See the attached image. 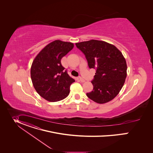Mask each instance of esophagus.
Wrapping results in <instances>:
<instances>
[{
	"label": "esophagus",
	"instance_id": "obj_1",
	"mask_svg": "<svg viewBox=\"0 0 153 153\" xmlns=\"http://www.w3.org/2000/svg\"><path fill=\"white\" fill-rule=\"evenodd\" d=\"M78 79H79V81H81V82H85V81L84 79H82L81 77H79V78H78Z\"/></svg>",
	"mask_w": 153,
	"mask_h": 153
}]
</instances>
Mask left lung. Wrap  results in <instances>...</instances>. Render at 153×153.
I'll list each match as a JSON object with an SVG mask.
<instances>
[{"mask_svg": "<svg viewBox=\"0 0 153 153\" xmlns=\"http://www.w3.org/2000/svg\"><path fill=\"white\" fill-rule=\"evenodd\" d=\"M85 55L89 68L96 69L88 97L98 104L112 100L123 87L127 66L121 52L114 45L92 39L75 44Z\"/></svg>", "mask_w": 153, "mask_h": 153, "instance_id": "left-lung-1", "label": "left lung"}]
</instances>
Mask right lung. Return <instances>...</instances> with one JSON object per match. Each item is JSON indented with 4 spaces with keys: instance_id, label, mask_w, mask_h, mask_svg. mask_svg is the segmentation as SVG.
Masks as SVG:
<instances>
[{
    "instance_id": "obj_1",
    "label": "right lung",
    "mask_w": 153,
    "mask_h": 153,
    "mask_svg": "<svg viewBox=\"0 0 153 153\" xmlns=\"http://www.w3.org/2000/svg\"><path fill=\"white\" fill-rule=\"evenodd\" d=\"M73 43L55 40L45 46L33 61L30 76L39 95L49 102H57L67 97L75 80L64 71L61 59L71 51Z\"/></svg>"
}]
</instances>
